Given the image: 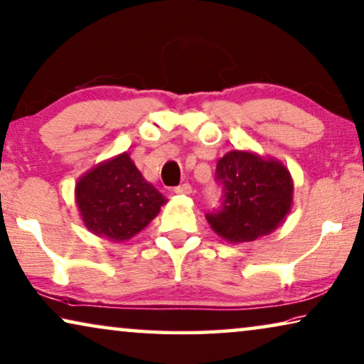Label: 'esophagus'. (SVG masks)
<instances>
[{
	"label": "esophagus",
	"mask_w": 364,
	"mask_h": 364,
	"mask_svg": "<svg viewBox=\"0 0 364 364\" xmlns=\"http://www.w3.org/2000/svg\"><path fill=\"white\" fill-rule=\"evenodd\" d=\"M175 193L186 196V194H191L193 193V188H191V184H189V183H184V184H180V186L175 188Z\"/></svg>",
	"instance_id": "esophagus-1"
}]
</instances>
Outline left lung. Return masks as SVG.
Listing matches in <instances>:
<instances>
[{
    "instance_id": "8db88e82",
    "label": "left lung",
    "mask_w": 364,
    "mask_h": 364,
    "mask_svg": "<svg viewBox=\"0 0 364 364\" xmlns=\"http://www.w3.org/2000/svg\"><path fill=\"white\" fill-rule=\"evenodd\" d=\"M219 209L205 215L210 229L232 243L253 242L279 227L292 205L291 173L281 161L232 150L217 161Z\"/></svg>"
}]
</instances>
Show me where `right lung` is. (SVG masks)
<instances>
[{
  "mask_svg": "<svg viewBox=\"0 0 364 364\" xmlns=\"http://www.w3.org/2000/svg\"><path fill=\"white\" fill-rule=\"evenodd\" d=\"M75 199L86 229L111 242L137 235L166 204L127 151L86 171L75 186Z\"/></svg>",
  "mask_w": 364,
  "mask_h": 364,
  "instance_id": "right-lung-1",
  "label": "right lung"
}]
</instances>
